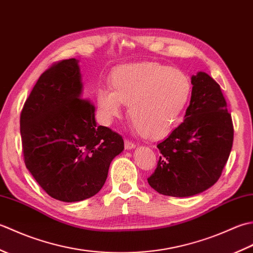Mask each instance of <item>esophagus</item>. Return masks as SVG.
Segmentation results:
<instances>
[{"label":"esophagus","mask_w":253,"mask_h":253,"mask_svg":"<svg viewBox=\"0 0 253 253\" xmlns=\"http://www.w3.org/2000/svg\"><path fill=\"white\" fill-rule=\"evenodd\" d=\"M125 149L126 150H131V149H135L136 148V144L133 143V142H131V141H129V140H126L125 139Z\"/></svg>","instance_id":"esophagus-1"}]
</instances>
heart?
Segmentation results:
<instances>
[{
  "label": "heart",
  "mask_w": 253,
  "mask_h": 253,
  "mask_svg": "<svg viewBox=\"0 0 253 253\" xmlns=\"http://www.w3.org/2000/svg\"><path fill=\"white\" fill-rule=\"evenodd\" d=\"M110 87L95 91L101 122L110 125L121 116L123 104H128L131 122L151 140L174 129L191 95V83L185 73L155 62L120 66L111 75Z\"/></svg>",
  "instance_id": "1"
}]
</instances>
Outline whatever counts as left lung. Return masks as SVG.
<instances>
[{"mask_svg": "<svg viewBox=\"0 0 253 253\" xmlns=\"http://www.w3.org/2000/svg\"><path fill=\"white\" fill-rule=\"evenodd\" d=\"M185 120L158 144L161 157L148 182L164 196L186 198L212 187L232 151V116L219 84L207 73L191 77Z\"/></svg>", "mask_w": 253, "mask_h": 253, "instance_id": "1", "label": "left lung"}]
</instances>
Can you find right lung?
<instances>
[{"mask_svg": "<svg viewBox=\"0 0 253 253\" xmlns=\"http://www.w3.org/2000/svg\"><path fill=\"white\" fill-rule=\"evenodd\" d=\"M78 63L64 60L42 74L20 114L26 168L47 195L63 202L96 195L112 160L124 150L122 136L96 125Z\"/></svg>", "mask_w": 253, "mask_h": 253, "instance_id": "obj_1", "label": "right lung"}]
</instances>
